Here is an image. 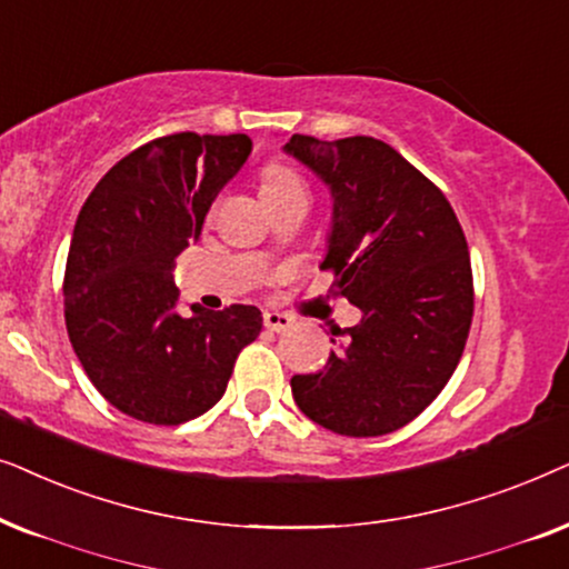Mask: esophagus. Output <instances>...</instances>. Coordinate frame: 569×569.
<instances>
[{"label": "esophagus", "mask_w": 569, "mask_h": 569, "mask_svg": "<svg viewBox=\"0 0 569 569\" xmlns=\"http://www.w3.org/2000/svg\"><path fill=\"white\" fill-rule=\"evenodd\" d=\"M291 325H293V320H291L289 315H283V312H264V328L272 330V332L289 330Z\"/></svg>", "instance_id": "1"}]
</instances>
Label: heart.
<instances>
[{
  "label": "heart",
  "instance_id": "b5f03b06",
  "mask_svg": "<svg viewBox=\"0 0 569 569\" xmlns=\"http://www.w3.org/2000/svg\"><path fill=\"white\" fill-rule=\"evenodd\" d=\"M289 189H301V179L297 177V171L289 169L286 163H268L262 169L260 177V192L264 194H280L289 192Z\"/></svg>",
  "mask_w": 569,
  "mask_h": 569
}]
</instances>
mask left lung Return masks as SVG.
I'll return each mask as SVG.
<instances>
[{
  "label": "left lung",
  "mask_w": 569,
  "mask_h": 569,
  "mask_svg": "<svg viewBox=\"0 0 569 569\" xmlns=\"http://www.w3.org/2000/svg\"><path fill=\"white\" fill-rule=\"evenodd\" d=\"M283 150L330 187L320 268L363 315L322 372L291 377L293 400L336 435H388L442 392L463 356L473 317L466 233L448 197L388 142L293 134Z\"/></svg>",
  "instance_id": "8db88e82"
}]
</instances>
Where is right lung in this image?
Instances as JSON below:
<instances>
[{
	"label": "right lung",
	"instance_id": "obj_1",
	"mask_svg": "<svg viewBox=\"0 0 569 569\" xmlns=\"http://www.w3.org/2000/svg\"><path fill=\"white\" fill-rule=\"evenodd\" d=\"M247 134L177 132L132 150L98 181L64 270L70 343L96 390L132 419L177 427L223 398L233 363L260 336L257 307L177 312L173 260L244 166Z\"/></svg>",
	"mask_w": 569,
	"mask_h": 569
}]
</instances>
